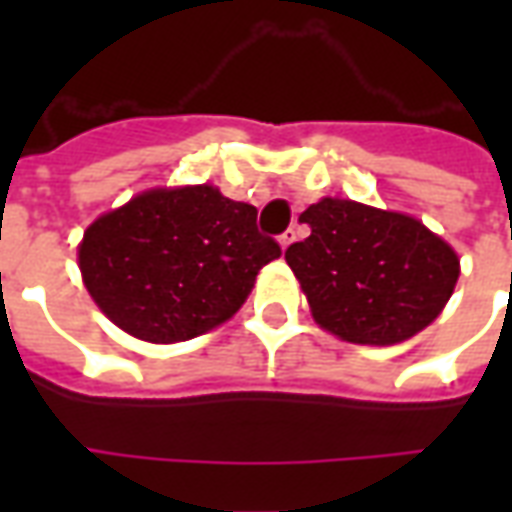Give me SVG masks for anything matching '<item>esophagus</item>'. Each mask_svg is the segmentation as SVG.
I'll list each match as a JSON object with an SVG mask.
<instances>
[{"label":"esophagus","instance_id":"esophagus-1","mask_svg":"<svg viewBox=\"0 0 512 512\" xmlns=\"http://www.w3.org/2000/svg\"><path fill=\"white\" fill-rule=\"evenodd\" d=\"M296 227H290V230H285V233L279 235V246H282V249H288L290 244H293V241H296Z\"/></svg>","mask_w":512,"mask_h":512}]
</instances>
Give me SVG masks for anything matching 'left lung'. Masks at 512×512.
<instances>
[{
  "label": "left lung",
  "mask_w": 512,
  "mask_h": 512,
  "mask_svg": "<svg viewBox=\"0 0 512 512\" xmlns=\"http://www.w3.org/2000/svg\"><path fill=\"white\" fill-rule=\"evenodd\" d=\"M301 222L310 224V238L290 244L285 260L312 318L340 340L403 343L450 301L461 260L414 216L323 197Z\"/></svg>",
  "instance_id": "left-lung-1"
}]
</instances>
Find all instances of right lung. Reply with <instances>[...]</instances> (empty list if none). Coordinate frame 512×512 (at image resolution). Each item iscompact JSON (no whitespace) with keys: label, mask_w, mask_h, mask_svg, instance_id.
Wrapping results in <instances>:
<instances>
[{"label":"right lung","mask_w":512,"mask_h":512,"mask_svg":"<svg viewBox=\"0 0 512 512\" xmlns=\"http://www.w3.org/2000/svg\"><path fill=\"white\" fill-rule=\"evenodd\" d=\"M282 249L257 208L216 186L150 189L84 230V288L109 321L145 343H183L230 321Z\"/></svg>","instance_id":"right-lung-1"}]
</instances>
